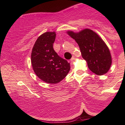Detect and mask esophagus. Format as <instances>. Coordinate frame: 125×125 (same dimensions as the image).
I'll return each instance as SVG.
<instances>
[{
    "instance_id": "34e87169",
    "label": "esophagus",
    "mask_w": 125,
    "mask_h": 125,
    "mask_svg": "<svg viewBox=\"0 0 125 125\" xmlns=\"http://www.w3.org/2000/svg\"><path fill=\"white\" fill-rule=\"evenodd\" d=\"M74 59H75V56H73L72 57V58L71 59V61H74Z\"/></svg>"
}]
</instances>
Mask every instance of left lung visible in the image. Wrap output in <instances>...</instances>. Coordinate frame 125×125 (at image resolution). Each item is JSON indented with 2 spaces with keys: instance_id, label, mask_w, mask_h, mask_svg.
Here are the masks:
<instances>
[{
  "instance_id": "1",
  "label": "left lung",
  "mask_w": 125,
  "mask_h": 125,
  "mask_svg": "<svg viewBox=\"0 0 125 125\" xmlns=\"http://www.w3.org/2000/svg\"><path fill=\"white\" fill-rule=\"evenodd\" d=\"M67 33L79 45L82 57L92 72L102 75L109 71L112 64L110 51L98 34L89 29L78 32L69 30Z\"/></svg>"
}]
</instances>
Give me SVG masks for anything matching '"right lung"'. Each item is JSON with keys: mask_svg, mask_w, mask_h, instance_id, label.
Masks as SVG:
<instances>
[{"mask_svg": "<svg viewBox=\"0 0 125 125\" xmlns=\"http://www.w3.org/2000/svg\"><path fill=\"white\" fill-rule=\"evenodd\" d=\"M56 36L54 31L42 33L36 41L31 55V64L36 75L49 84L60 82L71 69L70 63L60 57L53 48Z\"/></svg>", "mask_w": 125, "mask_h": 125, "instance_id": "right-lung-1", "label": "right lung"}]
</instances>
